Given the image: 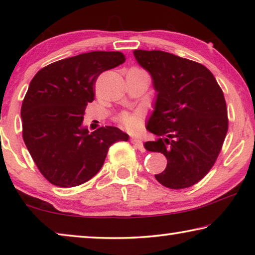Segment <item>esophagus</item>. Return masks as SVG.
<instances>
[{
  "instance_id": "34e87169",
  "label": "esophagus",
  "mask_w": 255,
  "mask_h": 255,
  "mask_svg": "<svg viewBox=\"0 0 255 255\" xmlns=\"http://www.w3.org/2000/svg\"><path fill=\"white\" fill-rule=\"evenodd\" d=\"M130 141L136 148L141 150V152H144L145 148H144V145H143V141H141V139H139V138H137V137H131Z\"/></svg>"
}]
</instances>
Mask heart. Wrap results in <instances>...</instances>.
I'll return each instance as SVG.
<instances>
[{"mask_svg": "<svg viewBox=\"0 0 255 255\" xmlns=\"http://www.w3.org/2000/svg\"><path fill=\"white\" fill-rule=\"evenodd\" d=\"M119 119L129 130H136L140 126L141 115L140 112H123Z\"/></svg>", "mask_w": 255, "mask_h": 255, "instance_id": "b5f03b06", "label": "heart"}]
</instances>
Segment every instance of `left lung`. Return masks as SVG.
<instances>
[{"mask_svg": "<svg viewBox=\"0 0 255 255\" xmlns=\"http://www.w3.org/2000/svg\"><path fill=\"white\" fill-rule=\"evenodd\" d=\"M153 81L156 99L146 129L156 139L149 152L165 155L166 169L155 178L164 187L183 189L204 178L217 159L228 119L224 93L201 64L162 50H133Z\"/></svg>", "mask_w": 255, "mask_h": 255, "instance_id": "left-lung-1", "label": "left lung"}]
</instances>
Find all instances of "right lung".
Instances as JSON below:
<instances>
[{"mask_svg":"<svg viewBox=\"0 0 255 255\" xmlns=\"http://www.w3.org/2000/svg\"><path fill=\"white\" fill-rule=\"evenodd\" d=\"M124 62L120 51H91L49 64L30 82L21 107L22 136L50 183L71 188L86 182L100 171L110 146L129 139L117 127L90 132L83 126L97 77Z\"/></svg>","mask_w":255,"mask_h":255,"instance_id":"1","label":"right lung"}]
</instances>
